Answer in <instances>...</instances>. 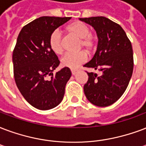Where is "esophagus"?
I'll use <instances>...</instances> for the list:
<instances>
[{"mask_svg":"<svg viewBox=\"0 0 146 146\" xmlns=\"http://www.w3.org/2000/svg\"><path fill=\"white\" fill-rule=\"evenodd\" d=\"M71 73H72L73 75H75L76 73H77V70H71Z\"/></svg>","mask_w":146,"mask_h":146,"instance_id":"34e87169","label":"esophagus"}]
</instances>
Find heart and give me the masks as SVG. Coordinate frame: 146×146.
<instances>
[{"instance_id": "b5f03b06", "label": "heart", "mask_w": 146, "mask_h": 146, "mask_svg": "<svg viewBox=\"0 0 146 146\" xmlns=\"http://www.w3.org/2000/svg\"><path fill=\"white\" fill-rule=\"evenodd\" d=\"M66 31L70 35L80 39L78 48L85 49L87 53H91L95 49L96 40L90 33V30L81 21H74L66 27ZM50 49L56 54H62L63 52V41L62 34L59 31H54L49 39ZM87 60V55L84 51L78 53H67L63 56L61 63L63 66L76 69Z\"/></svg>"}]
</instances>
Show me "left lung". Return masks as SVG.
I'll use <instances>...</instances> for the list:
<instances>
[{
  "instance_id": "left-lung-1",
  "label": "left lung",
  "mask_w": 146,
  "mask_h": 146,
  "mask_svg": "<svg viewBox=\"0 0 146 146\" xmlns=\"http://www.w3.org/2000/svg\"><path fill=\"white\" fill-rule=\"evenodd\" d=\"M80 20L95 29L97 50L93 59L83 66L100 72L88 73L83 90L93 105L105 107L113 104L126 90L133 71L132 43L119 24L105 17Z\"/></svg>"
}]
</instances>
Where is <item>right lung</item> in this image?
Returning a JSON list of instances; mask_svg holds the SVG:
<instances>
[{"label": "right lung", "mask_w": 146, "mask_h": 146, "mask_svg": "<svg viewBox=\"0 0 146 146\" xmlns=\"http://www.w3.org/2000/svg\"><path fill=\"white\" fill-rule=\"evenodd\" d=\"M70 19L39 17L25 25L17 40L12 56L15 83L24 99L38 110L53 109L63 99L72 73L64 67L53 75L60 60L50 49L49 39L56 29Z\"/></svg>", "instance_id": "1"}]
</instances>
